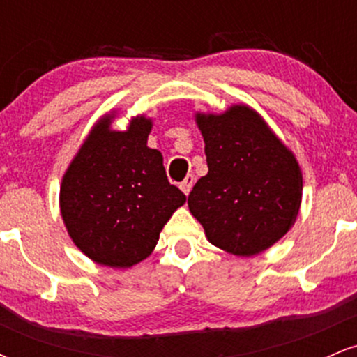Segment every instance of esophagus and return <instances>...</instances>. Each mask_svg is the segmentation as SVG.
<instances>
[{
  "label": "esophagus",
  "instance_id": "obj_1",
  "mask_svg": "<svg viewBox=\"0 0 357 357\" xmlns=\"http://www.w3.org/2000/svg\"><path fill=\"white\" fill-rule=\"evenodd\" d=\"M195 181H196L195 174H188L186 178H184V181L181 183V190H183L184 195H186V196L190 195L191 190H192V184H195Z\"/></svg>",
  "mask_w": 357,
  "mask_h": 357
}]
</instances>
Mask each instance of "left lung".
Masks as SVG:
<instances>
[{"label": "left lung", "instance_id": "1", "mask_svg": "<svg viewBox=\"0 0 357 357\" xmlns=\"http://www.w3.org/2000/svg\"><path fill=\"white\" fill-rule=\"evenodd\" d=\"M208 174L188 196L206 238L233 255L272 247L296 223L302 173L296 158L247 105L198 114Z\"/></svg>", "mask_w": 357, "mask_h": 357}]
</instances>
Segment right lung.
I'll use <instances>...</instances> for the list:
<instances>
[{
    "label": "right lung",
    "instance_id": "add662e5",
    "mask_svg": "<svg viewBox=\"0 0 357 357\" xmlns=\"http://www.w3.org/2000/svg\"><path fill=\"white\" fill-rule=\"evenodd\" d=\"M110 116L92 129L60 188V210L73 243L107 267H132L149 257L159 233L186 196L167 181L162 154L147 147L149 119L126 132Z\"/></svg>",
    "mask_w": 357,
    "mask_h": 357
}]
</instances>
